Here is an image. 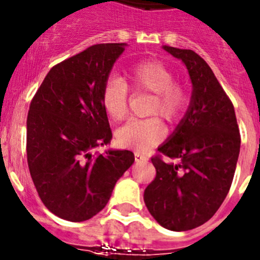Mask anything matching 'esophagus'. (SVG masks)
Masks as SVG:
<instances>
[{
  "mask_svg": "<svg viewBox=\"0 0 260 260\" xmlns=\"http://www.w3.org/2000/svg\"><path fill=\"white\" fill-rule=\"evenodd\" d=\"M147 160H148V157H147L146 155H142V153L139 152H135V161L139 164V162H147Z\"/></svg>",
  "mask_w": 260,
  "mask_h": 260,
  "instance_id": "obj_1",
  "label": "esophagus"
}]
</instances>
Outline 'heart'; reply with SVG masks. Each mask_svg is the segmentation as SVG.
Listing matches in <instances>:
<instances>
[{
  "instance_id": "heart-1",
  "label": "heart",
  "mask_w": 260,
  "mask_h": 260,
  "mask_svg": "<svg viewBox=\"0 0 260 260\" xmlns=\"http://www.w3.org/2000/svg\"><path fill=\"white\" fill-rule=\"evenodd\" d=\"M127 83L121 78L109 77L102 88V105L110 118L119 121L126 116L128 87L134 92L151 93L147 113L160 116L168 122H176L185 114L190 104L187 89L174 80V74L157 59L137 62L126 70ZM164 137V127L156 117L130 119L117 130L121 146L135 151H147Z\"/></svg>"
}]
</instances>
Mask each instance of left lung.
I'll return each mask as SVG.
<instances>
[{
    "label": "left lung",
    "mask_w": 260,
    "mask_h": 260,
    "mask_svg": "<svg viewBox=\"0 0 260 260\" xmlns=\"http://www.w3.org/2000/svg\"><path fill=\"white\" fill-rule=\"evenodd\" d=\"M164 49L186 65L192 96L176 132L151 157L156 177L143 198L161 226L185 232L208 221L228 195L241 135L231 99L207 62L191 49Z\"/></svg>",
    "instance_id": "1"
}]
</instances>
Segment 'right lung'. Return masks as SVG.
<instances>
[{
    "instance_id": "1",
    "label": "right lung",
    "mask_w": 260,
    "mask_h": 260,
    "mask_svg": "<svg viewBox=\"0 0 260 260\" xmlns=\"http://www.w3.org/2000/svg\"><path fill=\"white\" fill-rule=\"evenodd\" d=\"M125 45L96 44L54 65L29 104V173L45 207L68 221L100 212L134 162L127 150L91 153L112 139L102 88Z\"/></svg>"
}]
</instances>
